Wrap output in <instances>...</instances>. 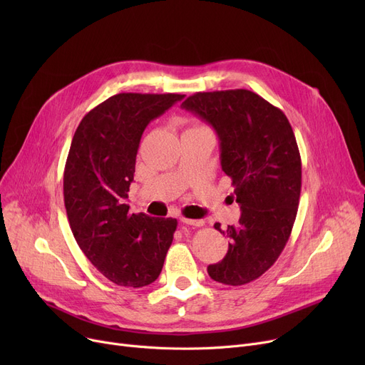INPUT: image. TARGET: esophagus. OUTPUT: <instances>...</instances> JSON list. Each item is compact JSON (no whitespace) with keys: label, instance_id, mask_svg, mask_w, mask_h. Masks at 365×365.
<instances>
[{"label":"esophagus","instance_id":"1","mask_svg":"<svg viewBox=\"0 0 365 365\" xmlns=\"http://www.w3.org/2000/svg\"><path fill=\"white\" fill-rule=\"evenodd\" d=\"M180 220L190 226H202L204 225V220H194V219H186V217H182Z\"/></svg>","mask_w":365,"mask_h":365}]
</instances>
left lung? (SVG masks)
Listing matches in <instances>:
<instances>
[{
	"label": "left lung",
	"mask_w": 365,
	"mask_h": 365,
	"mask_svg": "<svg viewBox=\"0 0 365 365\" xmlns=\"http://www.w3.org/2000/svg\"><path fill=\"white\" fill-rule=\"evenodd\" d=\"M182 108L216 130L222 170L241 207L238 225H215L229 248L207 272L226 285L252 282L277 262L296 220L302 160L293 128L281 109L244 88L195 93Z\"/></svg>",
	"instance_id": "obj_1"
}]
</instances>
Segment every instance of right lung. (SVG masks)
<instances>
[{
  "instance_id": "right-lung-1",
  "label": "right lung",
  "mask_w": 365,
  "mask_h": 365,
  "mask_svg": "<svg viewBox=\"0 0 365 365\" xmlns=\"http://www.w3.org/2000/svg\"><path fill=\"white\" fill-rule=\"evenodd\" d=\"M185 94L120 93L86 113L63 173L71 231L105 278L123 287L149 285L161 274L178 220L131 215L128 198L146 125Z\"/></svg>"
}]
</instances>
